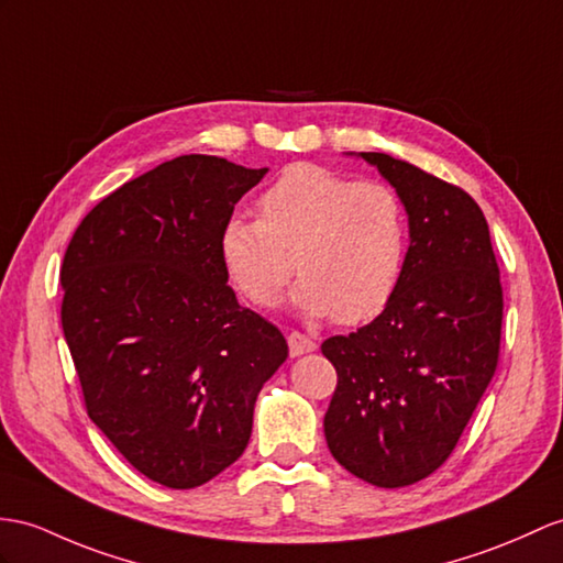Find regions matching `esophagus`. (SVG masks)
<instances>
[{"label": "esophagus", "mask_w": 563, "mask_h": 563, "mask_svg": "<svg viewBox=\"0 0 563 563\" xmlns=\"http://www.w3.org/2000/svg\"><path fill=\"white\" fill-rule=\"evenodd\" d=\"M314 349H318V344H314L310 336L300 334V332H291L289 334V353L291 355H303V353H310Z\"/></svg>", "instance_id": "34e87169"}]
</instances>
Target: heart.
I'll return each mask as SVG.
<instances>
[{"mask_svg":"<svg viewBox=\"0 0 563 563\" xmlns=\"http://www.w3.org/2000/svg\"><path fill=\"white\" fill-rule=\"evenodd\" d=\"M219 255L253 306L279 300L294 274L296 306L353 327L377 318L399 291L408 257V214L382 181H355L318 164L286 167L257 200V217L231 214Z\"/></svg>","mask_w":563,"mask_h":563,"instance_id":"obj_1","label":"heart"}]
</instances>
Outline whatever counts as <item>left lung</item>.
<instances>
[{
    "mask_svg": "<svg viewBox=\"0 0 563 563\" xmlns=\"http://www.w3.org/2000/svg\"><path fill=\"white\" fill-rule=\"evenodd\" d=\"M401 196L410 245L385 312L322 353L336 369L324 416L332 456L377 487H406L451 456L497 373L499 265L463 188L385 153H361Z\"/></svg>",
    "mask_w": 563,
    "mask_h": 563,
    "instance_id": "left-lung-1",
    "label": "left lung"
}]
</instances>
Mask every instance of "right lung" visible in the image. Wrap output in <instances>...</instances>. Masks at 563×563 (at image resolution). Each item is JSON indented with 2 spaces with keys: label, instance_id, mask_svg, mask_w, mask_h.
Here are the masks:
<instances>
[{
  "label": "right lung",
  "instance_id": "obj_1",
  "mask_svg": "<svg viewBox=\"0 0 563 563\" xmlns=\"http://www.w3.org/2000/svg\"><path fill=\"white\" fill-rule=\"evenodd\" d=\"M267 169L181 155L102 198L62 263V329L90 420L135 471L205 485L249 446L289 346L227 284L219 234Z\"/></svg>",
  "mask_w": 563,
  "mask_h": 563
}]
</instances>
